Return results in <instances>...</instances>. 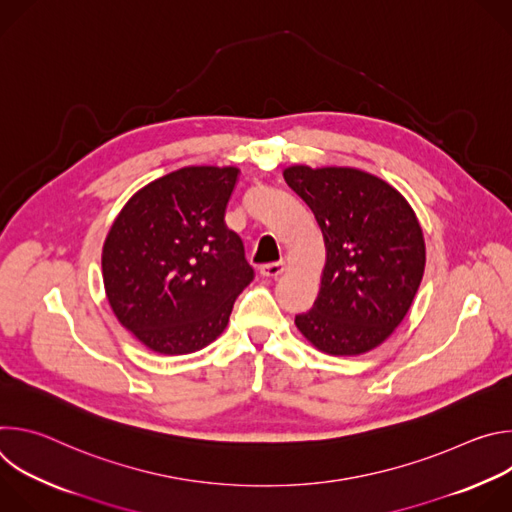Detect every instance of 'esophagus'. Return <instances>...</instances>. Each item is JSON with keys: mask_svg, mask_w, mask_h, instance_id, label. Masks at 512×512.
<instances>
[{"mask_svg": "<svg viewBox=\"0 0 512 512\" xmlns=\"http://www.w3.org/2000/svg\"><path fill=\"white\" fill-rule=\"evenodd\" d=\"M285 269H287V265H285L283 261H279V263H267V265L261 267V275H263V277H279Z\"/></svg>", "mask_w": 512, "mask_h": 512, "instance_id": "obj_1", "label": "esophagus"}]
</instances>
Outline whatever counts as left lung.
Returning <instances> with one entry per match:
<instances>
[{
    "label": "left lung",
    "instance_id": "left-lung-1",
    "mask_svg": "<svg viewBox=\"0 0 512 512\" xmlns=\"http://www.w3.org/2000/svg\"><path fill=\"white\" fill-rule=\"evenodd\" d=\"M283 178L314 212L326 245L318 298L296 316L298 330L332 356L377 348L403 322L423 277L425 241L413 208L356 168L289 166Z\"/></svg>",
    "mask_w": 512,
    "mask_h": 512
}]
</instances>
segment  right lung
I'll return each mask as SVG.
<instances>
[{
	"label": "right lung",
	"mask_w": 512,
	"mask_h": 512,
	"mask_svg": "<svg viewBox=\"0 0 512 512\" xmlns=\"http://www.w3.org/2000/svg\"><path fill=\"white\" fill-rule=\"evenodd\" d=\"M239 168L188 166L137 190L103 243V283L123 328L158 354L223 334L253 267L225 210Z\"/></svg>",
	"instance_id": "obj_1"
}]
</instances>
